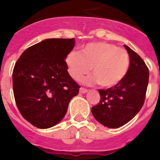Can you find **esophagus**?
Listing matches in <instances>:
<instances>
[{"label":"esophagus","mask_w":160,"mask_h":160,"mask_svg":"<svg viewBox=\"0 0 160 160\" xmlns=\"http://www.w3.org/2000/svg\"><path fill=\"white\" fill-rule=\"evenodd\" d=\"M80 92L82 93V94H85V93L88 92V90L86 89H85V88H80Z\"/></svg>","instance_id":"obj_1"}]
</instances>
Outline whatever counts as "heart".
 I'll use <instances>...</instances> for the list:
<instances>
[{"instance_id": "heart-1", "label": "heart", "mask_w": 160, "mask_h": 160, "mask_svg": "<svg viewBox=\"0 0 160 160\" xmlns=\"http://www.w3.org/2000/svg\"><path fill=\"white\" fill-rule=\"evenodd\" d=\"M70 76L79 80L92 68L94 75L85 78L83 83L112 88L124 80L129 72L130 57L126 50L106 42H91L84 46L80 53L71 51L65 57Z\"/></svg>"}]
</instances>
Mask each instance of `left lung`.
Instances as JSON below:
<instances>
[{
    "label": "left lung",
    "mask_w": 160,
    "mask_h": 160,
    "mask_svg": "<svg viewBox=\"0 0 160 160\" xmlns=\"http://www.w3.org/2000/svg\"><path fill=\"white\" fill-rule=\"evenodd\" d=\"M130 57L129 72L114 87L99 90L100 103L92 107L95 119L108 128H119L136 115L144 105L149 69L142 58L124 45Z\"/></svg>",
    "instance_id": "8db88e82"
}]
</instances>
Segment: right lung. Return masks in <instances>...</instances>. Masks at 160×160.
<instances>
[{"label": "right lung", "instance_id": "right-lung-1", "mask_svg": "<svg viewBox=\"0 0 160 160\" xmlns=\"http://www.w3.org/2000/svg\"><path fill=\"white\" fill-rule=\"evenodd\" d=\"M73 39H46L20 56L12 74L13 92L21 115L39 129L55 126L65 117L80 86L69 75L65 57Z\"/></svg>", "mask_w": 160, "mask_h": 160}]
</instances>
